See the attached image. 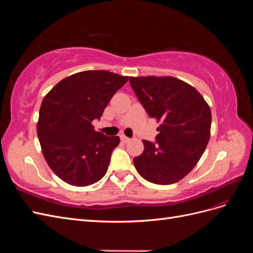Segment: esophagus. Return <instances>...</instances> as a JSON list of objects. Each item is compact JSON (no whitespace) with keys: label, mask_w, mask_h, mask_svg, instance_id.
Wrapping results in <instances>:
<instances>
[{"label":"esophagus","mask_w":253,"mask_h":253,"mask_svg":"<svg viewBox=\"0 0 253 253\" xmlns=\"http://www.w3.org/2000/svg\"><path fill=\"white\" fill-rule=\"evenodd\" d=\"M120 139H121L122 142H125V143H126V142H128V141H131V139H129L128 137H126V135H120Z\"/></svg>","instance_id":"1"}]
</instances>
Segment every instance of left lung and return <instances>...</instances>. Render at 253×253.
Wrapping results in <instances>:
<instances>
[{
	"mask_svg": "<svg viewBox=\"0 0 253 253\" xmlns=\"http://www.w3.org/2000/svg\"><path fill=\"white\" fill-rule=\"evenodd\" d=\"M128 80L149 116L162 122L155 143L142 140V154L133 159L136 170L157 185L177 182L192 171L209 142V105L193 86L171 76Z\"/></svg>",
	"mask_w": 253,
	"mask_h": 253,
	"instance_id": "1",
	"label": "left lung"
}]
</instances>
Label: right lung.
I'll use <instances>...</instances> for the list:
<instances>
[{"label":"right lung","instance_id":"1","mask_svg":"<svg viewBox=\"0 0 253 253\" xmlns=\"http://www.w3.org/2000/svg\"><path fill=\"white\" fill-rule=\"evenodd\" d=\"M128 77L106 71H85L61 80L44 97L37 124L43 156L59 178L76 187L100 180L111 162L118 136L96 132L114 94Z\"/></svg>","mask_w":253,"mask_h":253}]
</instances>
